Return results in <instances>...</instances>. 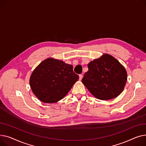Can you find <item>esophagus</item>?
<instances>
[{
    "label": "esophagus",
    "instance_id": "esophagus-1",
    "mask_svg": "<svg viewBox=\"0 0 146 146\" xmlns=\"http://www.w3.org/2000/svg\"><path fill=\"white\" fill-rule=\"evenodd\" d=\"M82 77H83V75H79V80H80V81H81V80L82 79Z\"/></svg>",
    "mask_w": 146,
    "mask_h": 146
}]
</instances>
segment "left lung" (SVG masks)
<instances>
[{
	"mask_svg": "<svg viewBox=\"0 0 146 146\" xmlns=\"http://www.w3.org/2000/svg\"><path fill=\"white\" fill-rule=\"evenodd\" d=\"M82 82L97 99L108 100L118 97L124 90L127 80L125 68L108 54L88 64Z\"/></svg>",
	"mask_w": 146,
	"mask_h": 146,
	"instance_id": "8db88e82",
	"label": "left lung"
}]
</instances>
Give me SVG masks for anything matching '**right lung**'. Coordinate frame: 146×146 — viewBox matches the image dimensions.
I'll list each match as a JSON object with an SVG mask.
<instances>
[{
  "label": "right lung",
  "mask_w": 146,
  "mask_h": 146,
  "mask_svg": "<svg viewBox=\"0 0 146 146\" xmlns=\"http://www.w3.org/2000/svg\"><path fill=\"white\" fill-rule=\"evenodd\" d=\"M78 79L72 65L48 58L33 71L29 84L34 95L40 101L52 104L64 98Z\"/></svg>",
  "instance_id": "add662e5"
}]
</instances>
